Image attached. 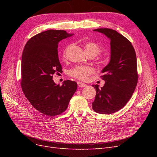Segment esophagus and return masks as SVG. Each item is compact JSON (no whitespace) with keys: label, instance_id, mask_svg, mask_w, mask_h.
<instances>
[{"label":"esophagus","instance_id":"34e87169","mask_svg":"<svg viewBox=\"0 0 157 157\" xmlns=\"http://www.w3.org/2000/svg\"><path fill=\"white\" fill-rule=\"evenodd\" d=\"M77 84H78V86L79 88H83V87L86 86V84H84V83H82L81 82H78Z\"/></svg>","mask_w":157,"mask_h":157}]
</instances>
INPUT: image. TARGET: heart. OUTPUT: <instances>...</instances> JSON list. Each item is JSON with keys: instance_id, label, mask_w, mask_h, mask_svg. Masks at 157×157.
Wrapping results in <instances>:
<instances>
[{"instance_id": "obj_1", "label": "heart", "mask_w": 157, "mask_h": 157, "mask_svg": "<svg viewBox=\"0 0 157 157\" xmlns=\"http://www.w3.org/2000/svg\"><path fill=\"white\" fill-rule=\"evenodd\" d=\"M84 48L88 55L92 54L96 56L102 52L101 47L94 42H87L84 45ZM65 52L66 50L63 52V56H65ZM94 73V68L86 65H77L69 71L70 76L81 80H87L89 76Z\"/></svg>"}]
</instances>
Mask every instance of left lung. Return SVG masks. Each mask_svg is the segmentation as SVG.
<instances>
[{
    "instance_id": "1",
    "label": "left lung",
    "mask_w": 157,
    "mask_h": 157,
    "mask_svg": "<svg viewBox=\"0 0 157 157\" xmlns=\"http://www.w3.org/2000/svg\"><path fill=\"white\" fill-rule=\"evenodd\" d=\"M94 31L110 40L111 56L101 71L104 86L99 88L98 84L92 85L96 90L92 109L98 113L109 115L124 107L134 92L138 78L136 54L131 42L117 31L107 28Z\"/></svg>"
}]
</instances>
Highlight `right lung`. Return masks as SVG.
<instances>
[{
	"instance_id": "obj_1",
	"label": "right lung",
	"mask_w": 157,
	"mask_h": 157,
	"mask_svg": "<svg viewBox=\"0 0 157 157\" xmlns=\"http://www.w3.org/2000/svg\"><path fill=\"white\" fill-rule=\"evenodd\" d=\"M73 35L63 30L43 31L31 38L23 51L22 90L31 105L47 116L64 112L77 88L75 81L65 80L59 86L52 80L56 72H61L59 42Z\"/></svg>"
}]
</instances>
